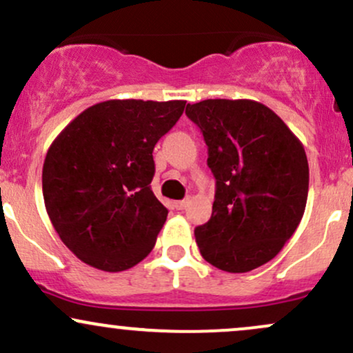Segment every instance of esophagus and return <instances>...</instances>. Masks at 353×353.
<instances>
[{
    "instance_id": "esophagus-1",
    "label": "esophagus",
    "mask_w": 353,
    "mask_h": 353,
    "mask_svg": "<svg viewBox=\"0 0 353 353\" xmlns=\"http://www.w3.org/2000/svg\"><path fill=\"white\" fill-rule=\"evenodd\" d=\"M189 205V199H184V201H176L174 202V208H176L177 210H184L185 208Z\"/></svg>"
}]
</instances>
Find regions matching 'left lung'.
<instances>
[{"instance_id": "8db88e82", "label": "left lung", "mask_w": 353, "mask_h": 353, "mask_svg": "<svg viewBox=\"0 0 353 353\" xmlns=\"http://www.w3.org/2000/svg\"><path fill=\"white\" fill-rule=\"evenodd\" d=\"M185 114L208 144L216 177L212 216L194 230L201 255L241 274L281 252L301 224L309 194L303 145L272 109L250 99H205Z\"/></svg>"}]
</instances>
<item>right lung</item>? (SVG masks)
<instances>
[{
    "mask_svg": "<svg viewBox=\"0 0 353 353\" xmlns=\"http://www.w3.org/2000/svg\"><path fill=\"white\" fill-rule=\"evenodd\" d=\"M184 108L185 101H104L52 141L44 205L64 245L88 265L121 272L152 250L168 217L151 189L152 151Z\"/></svg>",
    "mask_w": 353,
    "mask_h": 353,
    "instance_id": "add662e5",
    "label": "right lung"
}]
</instances>
